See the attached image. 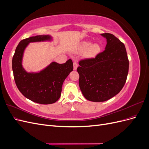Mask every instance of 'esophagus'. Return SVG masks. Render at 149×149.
I'll list each match as a JSON object with an SVG mask.
<instances>
[{"mask_svg":"<svg viewBox=\"0 0 149 149\" xmlns=\"http://www.w3.org/2000/svg\"><path fill=\"white\" fill-rule=\"evenodd\" d=\"M77 68H78V63H76V61L73 62V69H74V70H76V69H77Z\"/></svg>","mask_w":149,"mask_h":149,"instance_id":"1","label":"esophagus"}]
</instances>
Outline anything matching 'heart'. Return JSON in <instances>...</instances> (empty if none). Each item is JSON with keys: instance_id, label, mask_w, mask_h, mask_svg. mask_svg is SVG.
<instances>
[{"instance_id": "obj_1", "label": "heart", "mask_w": 149, "mask_h": 149, "mask_svg": "<svg viewBox=\"0 0 149 149\" xmlns=\"http://www.w3.org/2000/svg\"><path fill=\"white\" fill-rule=\"evenodd\" d=\"M80 47L83 50H86V49H89L88 56H93L96 55L100 50V48L97 44L92 45L91 42L87 41L83 42L81 43Z\"/></svg>"}]
</instances>
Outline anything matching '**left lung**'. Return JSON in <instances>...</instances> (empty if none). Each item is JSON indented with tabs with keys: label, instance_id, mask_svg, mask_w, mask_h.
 Wrapping results in <instances>:
<instances>
[{
	"label": "left lung",
	"instance_id": "left-lung-1",
	"mask_svg": "<svg viewBox=\"0 0 149 149\" xmlns=\"http://www.w3.org/2000/svg\"><path fill=\"white\" fill-rule=\"evenodd\" d=\"M101 35L107 41L104 50L95 58L79 61L77 68L81 91L86 100L93 102L106 101L118 94L129 71L124 44L112 34Z\"/></svg>",
	"mask_w": 149,
	"mask_h": 149
}]
</instances>
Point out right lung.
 <instances>
[{"label":"right lung","mask_w":149,"mask_h":149,"mask_svg":"<svg viewBox=\"0 0 149 149\" xmlns=\"http://www.w3.org/2000/svg\"><path fill=\"white\" fill-rule=\"evenodd\" d=\"M52 40V37L48 35H37L22 40L17 47L12 58L13 77L18 89L25 97L42 104H53L59 100L63 83L73 70L71 59L63 64L53 61L45 68L36 73H29L25 70L22 66V59L29 44Z\"/></svg>","instance_id":"1"}]
</instances>
